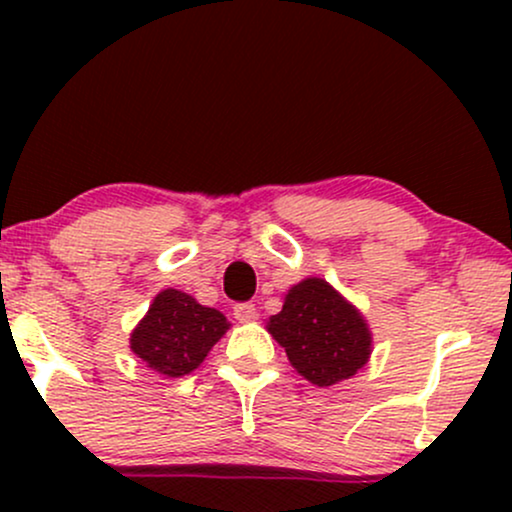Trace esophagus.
Instances as JSON below:
<instances>
[{
	"label": "esophagus",
	"mask_w": 512,
	"mask_h": 512,
	"mask_svg": "<svg viewBox=\"0 0 512 512\" xmlns=\"http://www.w3.org/2000/svg\"><path fill=\"white\" fill-rule=\"evenodd\" d=\"M233 315H236L240 322L255 320V317H257L255 303H236V305H233Z\"/></svg>",
	"instance_id": "1"
}]
</instances>
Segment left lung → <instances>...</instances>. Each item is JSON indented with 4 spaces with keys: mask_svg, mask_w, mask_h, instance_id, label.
Here are the masks:
<instances>
[{
    "mask_svg": "<svg viewBox=\"0 0 512 512\" xmlns=\"http://www.w3.org/2000/svg\"><path fill=\"white\" fill-rule=\"evenodd\" d=\"M269 334L286 349L291 366L317 387L351 378L370 356V332L325 279H305L286 293Z\"/></svg>",
    "mask_w": 512,
    "mask_h": 512,
    "instance_id": "1",
    "label": "left lung"
}]
</instances>
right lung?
Listing matches in <instances>:
<instances>
[{"label":"right lung","instance_id":"right-lung-1","mask_svg":"<svg viewBox=\"0 0 512 512\" xmlns=\"http://www.w3.org/2000/svg\"><path fill=\"white\" fill-rule=\"evenodd\" d=\"M228 330L219 310L204 308L187 293L166 289L132 332V351L168 378L195 370Z\"/></svg>","mask_w":512,"mask_h":512}]
</instances>
